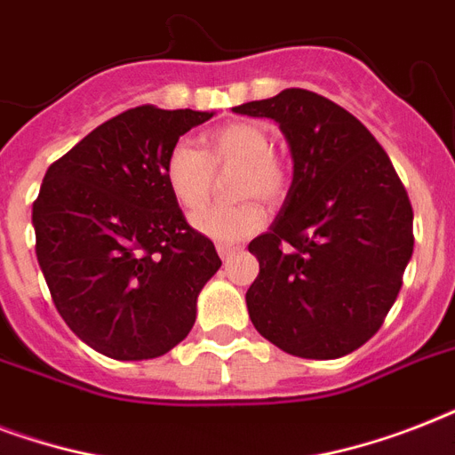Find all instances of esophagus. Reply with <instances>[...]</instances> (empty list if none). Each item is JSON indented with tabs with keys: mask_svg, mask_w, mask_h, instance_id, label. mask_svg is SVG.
Listing matches in <instances>:
<instances>
[{
	"mask_svg": "<svg viewBox=\"0 0 455 455\" xmlns=\"http://www.w3.org/2000/svg\"><path fill=\"white\" fill-rule=\"evenodd\" d=\"M217 252H220L221 259H228V257H234L235 252H241V248H235V245H227V243H220V245H217Z\"/></svg>",
	"mask_w": 455,
	"mask_h": 455,
	"instance_id": "1",
	"label": "esophagus"
}]
</instances>
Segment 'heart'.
<instances>
[{"mask_svg":"<svg viewBox=\"0 0 455 455\" xmlns=\"http://www.w3.org/2000/svg\"><path fill=\"white\" fill-rule=\"evenodd\" d=\"M234 167L231 193L243 198L241 203L207 207L191 217L198 234L220 243H238L262 228V205L248 196L276 205L288 191V174L283 163L274 156V144L267 130L255 123L224 124L200 137V151L184 141L174 144L163 164L167 191L186 212L205 205L214 172Z\"/></svg>","mask_w":455,"mask_h":455,"instance_id":"1","label":"heart"}]
</instances>
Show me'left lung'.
<instances>
[{
  "label": "left lung",
  "instance_id": "obj_1",
  "mask_svg": "<svg viewBox=\"0 0 455 455\" xmlns=\"http://www.w3.org/2000/svg\"><path fill=\"white\" fill-rule=\"evenodd\" d=\"M271 117L292 153L276 221L248 250L245 292L262 338L302 359H339L373 338L413 255V207L395 164L342 106L307 89L235 106Z\"/></svg>",
  "mask_w": 455,
  "mask_h": 455
}]
</instances>
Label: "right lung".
Wrapping results in <instances>:
<instances>
[{
    "label": "right lung",
    "mask_w": 455,
    "mask_h": 455,
    "mask_svg": "<svg viewBox=\"0 0 455 455\" xmlns=\"http://www.w3.org/2000/svg\"><path fill=\"white\" fill-rule=\"evenodd\" d=\"M212 116L124 110L46 170L32 205L39 269L68 328L110 359H156L177 347L221 267L163 177L179 137Z\"/></svg>",
    "instance_id": "1"
}]
</instances>
